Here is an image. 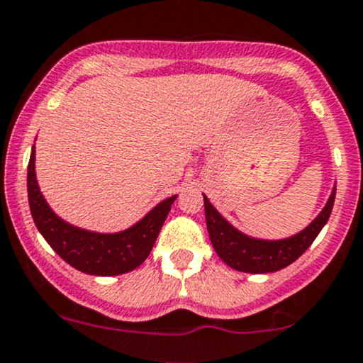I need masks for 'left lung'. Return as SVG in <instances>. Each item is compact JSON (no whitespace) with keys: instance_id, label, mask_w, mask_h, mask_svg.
Instances as JSON below:
<instances>
[{"instance_id":"left-lung-1","label":"left lung","mask_w":363,"mask_h":363,"mask_svg":"<svg viewBox=\"0 0 363 363\" xmlns=\"http://www.w3.org/2000/svg\"><path fill=\"white\" fill-rule=\"evenodd\" d=\"M334 200L335 193H332L327 207L298 235L284 240H258L250 239L244 233L237 232L203 196L208 237H211V242L219 258L232 269L247 274L276 272V270H281L294 263L314 242L318 233L321 232V228L327 225L328 218H330Z\"/></svg>"}]
</instances>
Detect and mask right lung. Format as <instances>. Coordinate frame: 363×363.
Instances as JSON below:
<instances>
[{"instance_id": "right-lung-1", "label": "right lung", "mask_w": 363, "mask_h": 363, "mask_svg": "<svg viewBox=\"0 0 363 363\" xmlns=\"http://www.w3.org/2000/svg\"><path fill=\"white\" fill-rule=\"evenodd\" d=\"M28 199L33 221L43 239L73 269L93 276H117L145 262L175 196L152 208L140 223L121 233H93L57 218L42 196L35 174V147L28 164Z\"/></svg>"}]
</instances>
